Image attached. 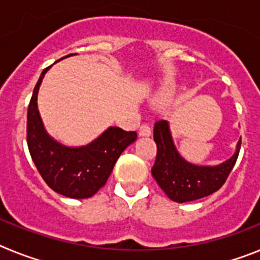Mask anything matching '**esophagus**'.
Instances as JSON below:
<instances>
[{"mask_svg": "<svg viewBox=\"0 0 260 260\" xmlns=\"http://www.w3.org/2000/svg\"><path fill=\"white\" fill-rule=\"evenodd\" d=\"M151 135V127L148 125H146V123H143V125L139 127V137H150Z\"/></svg>", "mask_w": 260, "mask_h": 260, "instance_id": "1", "label": "esophagus"}]
</instances>
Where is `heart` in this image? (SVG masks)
I'll use <instances>...</instances> for the list:
<instances>
[{
	"instance_id": "b5f03b06",
	"label": "heart",
	"mask_w": 260,
	"mask_h": 260,
	"mask_svg": "<svg viewBox=\"0 0 260 260\" xmlns=\"http://www.w3.org/2000/svg\"><path fill=\"white\" fill-rule=\"evenodd\" d=\"M172 92H173V86L172 84H165L164 87H161V89L156 93L153 102L156 104H164L169 100V98L172 96Z\"/></svg>"
}]
</instances>
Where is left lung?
I'll use <instances>...</instances> for the list:
<instances>
[{"label":"left lung","instance_id":"left-lung-1","mask_svg":"<svg viewBox=\"0 0 260 260\" xmlns=\"http://www.w3.org/2000/svg\"><path fill=\"white\" fill-rule=\"evenodd\" d=\"M153 141L157 146V153L151 173L168 198L177 203L197 201L217 191L233 169L241 148L240 139L234 155L219 165L191 164L178 153L169 123L164 119L155 123Z\"/></svg>","mask_w":260,"mask_h":260}]
</instances>
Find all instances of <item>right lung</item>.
Wrapping results in <instances>:
<instances>
[{"label": "right lung", "instance_id": "1", "mask_svg": "<svg viewBox=\"0 0 260 260\" xmlns=\"http://www.w3.org/2000/svg\"><path fill=\"white\" fill-rule=\"evenodd\" d=\"M49 69L41 73L27 112L29 155L50 189L68 198H89L105 185L119 155L135 142L137 133L112 126L87 146L68 147L54 141L45 132L38 109L39 88Z\"/></svg>", "mask_w": 260, "mask_h": 260}]
</instances>
